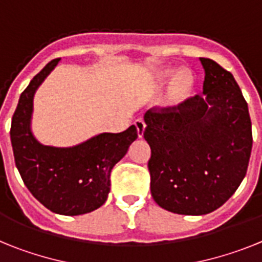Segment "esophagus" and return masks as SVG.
Instances as JSON below:
<instances>
[{
    "instance_id": "1",
    "label": "esophagus",
    "mask_w": 262,
    "mask_h": 262,
    "mask_svg": "<svg viewBox=\"0 0 262 262\" xmlns=\"http://www.w3.org/2000/svg\"><path fill=\"white\" fill-rule=\"evenodd\" d=\"M135 127L138 129V136L139 138H143V134H144L145 129V122L143 118H139V119L135 120Z\"/></svg>"
}]
</instances>
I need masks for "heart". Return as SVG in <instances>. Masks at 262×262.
I'll use <instances>...</instances> for the list:
<instances>
[{"instance_id":"1","label":"heart","mask_w":262,"mask_h":262,"mask_svg":"<svg viewBox=\"0 0 262 262\" xmlns=\"http://www.w3.org/2000/svg\"><path fill=\"white\" fill-rule=\"evenodd\" d=\"M159 78L163 84H170L166 92V105L170 107H180L193 94L195 81L189 71L164 69Z\"/></svg>"}]
</instances>
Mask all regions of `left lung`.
Here are the masks:
<instances>
[{
	"instance_id": "obj_1",
	"label": "left lung",
	"mask_w": 262,
	"mask_h": 262,
	"mask_svg": "<svg viewBox=\"0 0 262 262\" xmlns=\"http://www.w3.org/2000/svg\"><path fill=\"white\" fill-rule=\"evenodd\" d=\"M200 60L205 96L144 115L152 196L181 215L209 214L230 200L247 174L253 142L248 103L231 72Z\"/></svg>"
}]
</instances>
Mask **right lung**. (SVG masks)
Here are the masks:
<instances>
[{
  "instance_id": "1",
  "label": "right lung",
  "mask_w": 262,
  "mask_h": 262,
  "mask_svg": "<svg viewBox=\"0 0 262 262\" xmlns=\"http://www.w3.org/2000/svg\"><path fill=\"white\" fill-rule=\"evenodd\" d=\"M60 59L50 61L19 97L11 119L14 160L30 193L52 212L82 215L107 200L110 173L138 138L135 126L119 134L103 133L73 147L39 143L31 131L34 96Z\"/></svg>"
}]
</instances>
